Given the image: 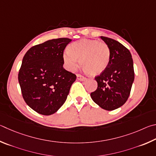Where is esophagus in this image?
<instances>
[{
	"instance_id": "esophagus-1",
	"label": "esophagus",
	"mask_w": 156,
	"mask_h": 156,
	"mask_svg": "<svg viewBox=\"0 0 156 156\" xmlns=\"http://www.w3.org/2000/svg\"><path fill=\"white\" fill-rule=\"evenodd\" d=\"M76 78H77L78 80H80V81H83L86 79L85 76H83L82 75H81V74H76Z\"/></svg>"
}]
</instances>
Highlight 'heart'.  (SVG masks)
I'll return each instance as SVG.
<instances>
[{"label":"heart","mask_w":156,"mask_h":156,"mask_svg":"<svg viewBox=\"0 0 156 156\" xmlns=\"http://www.w3.org/2000/svg\"><path fill=\"white\" fill-rule=\"evenodd\" d=\"M63 59L70 70L78 66L79 60L84 72L90 75H98L105 71L110 60V50L107 44L99 40L81 39L68 46Z\"/></svg>","instance_id":"obj_1"}]
</instances>
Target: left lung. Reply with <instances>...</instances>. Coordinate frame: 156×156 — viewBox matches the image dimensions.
<instances>
[{
  "label": "left lung",
  "instance_id": "8db88e82",
  "mask_svg": "<svg viewBox=\"0 0 156 156\" xmlns=\"http://www.w3.org/2000/svg\"><path fill=\"white\" fill-rule=\"evenodd\" d=\"M110 50L108 68L95 76L97 88L91 92L92 99L106 110L122 106L129 97L134 80L133 59L128 49L115 40L101 36Z\"/></svg>",
  "mask_w": 156,
  "mask_h": 156
}]
</instances>
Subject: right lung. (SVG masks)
<instances>
[{
  "label": "right lung",
  "mask_w": 156,
  "mask_h": 156,
  "mask_svg": "<svg viewBox=\"0 0 156 156\" xmlns=\"http://www.w3.org/2000/svg\"><path fill=\"white\" fill-rule=\"evenodd\" d=\"M72 40L57 38L35 45L24 55L18 81L24 101L42 115L55 113L67 99L76 80L63 68L64 51Z\"/></svg>",
  "instance_id": "1"
}]
</instances>
